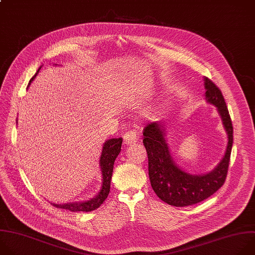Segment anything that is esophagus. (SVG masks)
<instances>
[{
    "label": "esophagus",
    "instance_id": "34e87169",
    "mask_svg": "<svg viewBox=\"0 0 255 255\" xmlns=\"http://www.w3.org/2000/svg\"><path fill=\"white\" fill-rule=\"evenodd\" d=\"M137 140V134L133 130H129L124 134V143L125 144H133Z\"/></svg>",
    "mask_w": 255,
    "mask_h": 255
}]
</instances>
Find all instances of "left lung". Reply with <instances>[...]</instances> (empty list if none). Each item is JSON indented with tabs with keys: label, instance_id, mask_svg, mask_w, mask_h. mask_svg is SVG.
<instances>
[{
	"label": "left lung",
	"instance_id": "1",
	"mask_svg": "<svg viewBox=\"0 0 255 255\" xmlns=\"http://www.w3.org/2000/svg\"><path fill=\"white\" fill-rule=\"evenodd\" d=\"M203 80L206 103L217 109L227 133L225 152L213 170L205 174H191L179 167L167 141L165 122L149 124L143 130L142 142L147 152L151 188L161 200L176 207L194 205L213 195L224 184L228 171L233 143L231 119L220 89L207 77Z\"/></svg>",
	"mask_w": 255,
	"mask_h": 255
}]
</instances>
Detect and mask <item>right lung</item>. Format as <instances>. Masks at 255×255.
<instances>
[{
	"mask_svg": "<svg viewBox=\"0 0 255 255\" xmlns=\"http://www.w3.org/2000/svg\"><path fill=\"white\" fill-rule=\"evenodd\" d=\"M41 67L42 66L39 67L36 74L30 79L28 87L30 86L32 81L37 76ZM17 122H18V120H17ZM122 143H123L122 137L110 138L105 141V143L103 145V149H101L100 158H99V168L101 171V178L103 179H101L100 189L94 197H92L86 201H81V202L80 201L79 202H69V203H65V204H56V203L51 202V204L57 208L69 210L71 212H78V211L90 212V211L97 209L101 204H103V202L109 196L110 189H111V180H112L113 171H114V164H115L117 157L119 156V154L122 150Z\"/></svg>",
	"mask_w": 255,
	"mask_h": 255,
	"instance_id": "add662e5",
	"label": "right lung"
}]
</instances>
